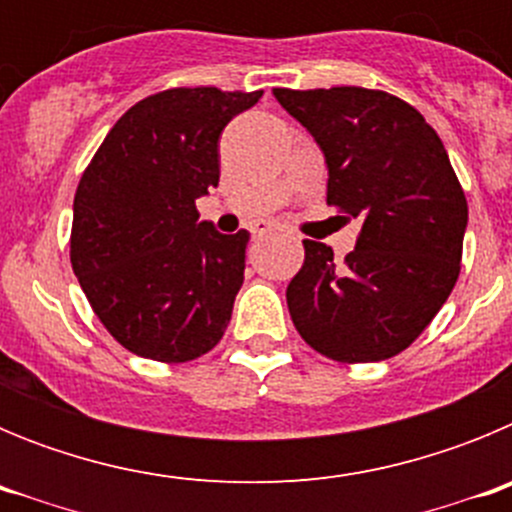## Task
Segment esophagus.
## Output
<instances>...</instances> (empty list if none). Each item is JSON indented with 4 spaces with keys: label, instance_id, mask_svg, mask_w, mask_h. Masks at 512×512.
I'll list each match as a JSON object with an SVG mask.
<instances>
[{
    "label": "esophagus",
    "instance_id": "esophagus-1",
    "mask_svg": "<svg viewBox=\"0 0 512 512\" xmlns=\"http://www.w3.org/2000/svg\"><path fill=\"white\" fill-rule=\"evenodd\" d=\"M271 223H256V228H253V238H264V235L271 233Z\"/></svg>",
    "mask_w": 512,
    "mask_h": 512
}]
</instances>
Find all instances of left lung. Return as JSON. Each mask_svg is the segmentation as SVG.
<instances>
[{"mask_svg":"<svg viewBox=\"0 0 512 512\" xmlns=\"http://www.w3.org/2000/svg\"><path fill=\"white\" fill-rule=\"evenodd\" d=\"M318 140L328 205L361 217L356 248L302 241L287 287L297 333L341 364L397 356L428 328L461 271L467 197L436 130L413 104L364 87L274 89Z\"/></svg>","mask_w":512,"mask_h":512,"instance_id":"obj_1","label":"left lung"}]
</instances>
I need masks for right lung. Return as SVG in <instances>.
I'll use <instances>...</instances> for the list:
<instances>
[{
	"mask_svg": "<svg viewBox=\"0 0 512 512\" xmlns=\"http://www.w3.org/2000/svg\"><path fill=\"white\" fill-rule=\"evenodd\" d=\"M261 94H151L112 125L81 174L71 266L110 336L143 359L184 364L228 328L248 233L200 223L194 200L220 182L223 128Z\"/></svg>",
	"mask_w": 512,
	"mask_h": 512,
	"instance_id": "1",
	"label": "right lung"
}]
</instances>
